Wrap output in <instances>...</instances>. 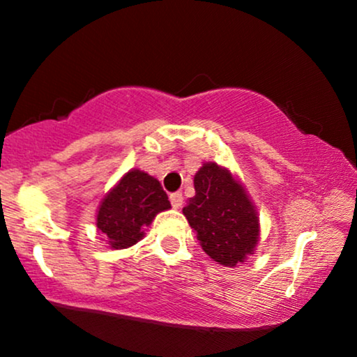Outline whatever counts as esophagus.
I'll list each match as a JSON object with an SVG mask.
<instances>
[{"mask_svg": "<svg viewBox=\"0 0 357 357\" xmlns=\"http://www.w3.org/2000/svg\"><path fill=\"white\" fill-rule=\"evenodd\" d=\"M171 199V204H173V208H181L183 206V195L181 192H173V195L169 196Z\"/></svg>", "mask_w": 357, "mask_h": 357, "instance_id": "obj_1", "label": "esophagus"}]
</instances>
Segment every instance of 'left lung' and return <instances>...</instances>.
I'll use <instances>...</instances> for the list:
<instances>
[{
  "label": "left lung",
  "instance_id": "1",
  "mask_svg": "<svg viewBox=\"0 0 357 357\" xmlns=\"http://www.w3.org/2000/svg\"><path fill=\"white\" fill-rule=\"evenodd\" d=\"M195 190L183 213L202 248L225 267L245 261L257 247L260 225L243 186L228 169L206 162L195 176Z\"/></svg>",
  "mask_w": 357,
  "mask_h": 357
}]
</instances>
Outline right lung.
I'll return each mask as SVG.
<instances>
[{"label": "right lung", "instance_id": "obj_1", "mask_svg": "<svg viewBox=\"0 0 357 357\" xmlns=\"http://www.w3.org/2000/svg\"><path fill=\"white\" fill-rule=\"evenodd\" d=\"M171 203L161 183L144 171L132 169L102 199L97 228L110 248H127L144 236V228Z\"/></svg>", "mask_w": 357, "mask_h": 357}]
</instances>
